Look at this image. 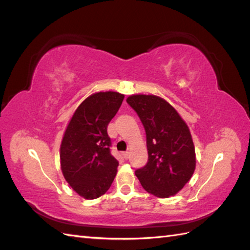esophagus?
I'll list each match as a JSON object with an SVG mask.
<instances>
[{
    "label": "esophagus",
    "mask_w": 250,
    "mask_h": 250,
    "mask_svg": "<svg viewBox=\"0 0 250 250\" xmlns=\"http://www.w3.org/2000/svg\"><path fill=\"white\" fill-rule=\"evenodd\" d=\"M129 157H130V152H129V151L124 152V158H125V159H129Z\"/></svg>",
    "instance_id": "1"
}]
</instances>
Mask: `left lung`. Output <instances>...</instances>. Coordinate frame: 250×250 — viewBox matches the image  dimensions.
<instances>
[{
  "instance_id": "obj_1",
  "label": "left lung",
  "mask_w": 250,
  "mask_h": 250,
  "mask_svg": "<svg viewBox=\"0 0 250 250\" xmlns=\"http://www.w3.org/2000/svg\"><path fill=\"white\" fill-rule=\"evenodd\" d=\"M146 132L148 161L135 171L142 187L158 198H168L184 188L195 169L190 131L172 105L156 95L126 99Z\"/></svg>"
}]
</instances>
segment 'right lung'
I'll return each instance as SVG.
<instances>
[{
	"label": "right lung",
	"instance_id": "right-lung-1",
	"mask_svg": "<svg viewBox=\"0 0 250 250\" xmlns=\"http://www.w3.org/2000/svg\"><path fill=\"white\" fill-rule=\"evenodd\" d=\"M124 94L90 95L78 106L60 147L61 169L73 190L84 199L103 195L114 182L119 163L111 156L107 125L120 108Z\"/></svg>",
	"mask_w": 250,
	"mask_h": 250
}]
</instances>
